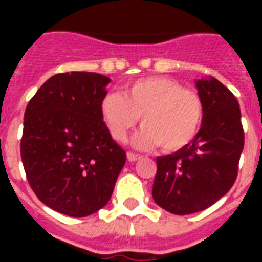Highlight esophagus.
<instances>
[{
  "instance_id": "34e87169",
  "label": "esophagus",
  "mask_w": 262,
  "mask_h": 262,
  "mask_svg": "<svg viewBox=\"0 0 262 262\" xmlns=\"http://www.w3.org/2000/svg\"><path fill=\"white\" fill-rule=\"evenodd\" d=\"M140 157H142L140 154L130 153V151L127 153V160H129V161H137V160H140Z\"/></svg>"
}]
</instances>
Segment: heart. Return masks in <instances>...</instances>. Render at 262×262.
<instances>
[{
	"instance_id": "heart-1",
	"label": "heart",
	"mask_w": 262,
	"mask_h": 262,
	"mask_svg": "<svg viewBox=\"0 0 262 262\" xmlns=\"http://www.w3.org/2000/svg\"><path fill=\"white\" fill-rule=\"evenodd\" d=\"M99 109L116 142H125L142 118L143 129L135 137V144L140 148L159 144L165 151L180 150L192 142L205 115L201 95L167 77L142 78L122 94L108 92Z\"/></svg>"
}]
</instances>
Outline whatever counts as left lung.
<instances>
[{
    "mask_svg": "<svg viewBox=\"0 0 262 262\" xmlns=\"http://www.w3.org/2000/svg\"><path fill=\"white\" fill-rule=\"evenodd\" d=\"M205 108L201 130L185 147L157 157L156 203L174 214L201 212L233 187L244 147L238 102L213 77L196 81Z\"/></svg>",
    "mask_w": 262,
    "mask_h": 262,
    "instance_id": "left-lung-1",
    "label": "left lung"
}]
</instances>
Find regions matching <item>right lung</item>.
<instances>
[{
	"label": "right lung",
	"instance_id": "1",
	"mask_svg": "<svg viewBox=\"0 0 262 262\" xmlns=\"http://www.w3.org/2000/svg\"><path fill=\"white\" fill-rule=\"evenodd\" d=\"M109 81L97 73H60L26 106L20 157L28 182L45 205L71 217L103 208L126 163L99 109Z\"/></svg>",
	"mask_w": 262,
	"mask_h": 262
}]
</instances>
